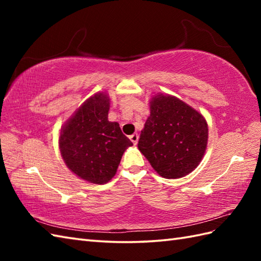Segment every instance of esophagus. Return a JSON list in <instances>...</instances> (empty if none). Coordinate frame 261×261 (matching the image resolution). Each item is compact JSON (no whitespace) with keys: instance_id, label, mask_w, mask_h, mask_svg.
Here are the masks:
<instances>
[{"instance_id":"1","label":"esophagus","mask_w":261,"mask_h":261,"mask_svg":"<svg viewBox=\"0 0 261 261\" xmlns=\"http://www.w3.org/2000/svg\"><path fill=\"white\" fill-rule=\"evenodd\" d=\"M130 140L132 141V143H134V145H137L138 140H139V136H138V134L131 135V136H130Z\"/></svg>"}]
</instances>
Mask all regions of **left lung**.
Here are the masks:
<instances>
[{
    "label": "left lung",
    "mask_w": 261,
    "mask_h": 261,
    "mask_svg": "<svg viewBox=\"0 0 261 261\" xmlns=\"http://www.w3.org/2000/svg\"><path fill=\"white\" fill-rule=\"evenodd\" d=\"M207 136L202 114L178 98L160 94L151 99L138 148L160 176L179 178L198 166Z\"/></svg>",
    "instance_id": "left-lung-1"
}]
</instances>
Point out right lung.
I'll use <instances>...</instances> for the list:
<instances>
[{"label":"right lung","mask_w":261,"mask_h":261,"mask_svg":"<svg viewBox=\"0 0 261 261\" xmlns=\"http://www.w3.org/2000/svg\"><path fill=\"white\" fill-rule=\"evenodd\" d=\"M109 97L95 94L82 105L60 132V153L82 179L105 184L112 179L122 154L134 145L118 122L108 120Z\"/></svg>","instance_id":"right-lung-1"}]
</instances>
